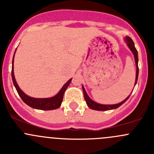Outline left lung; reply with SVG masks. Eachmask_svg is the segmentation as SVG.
I'll return each mask as SVG.
<instances>
[{"label": "left lung", "mask_w": 154, "mask_h": 154, "mask_svg": "<svg viewBox=\"0 0 154 154\" xmlns=\"http://www.w3.org/2000/svg\"><path fill=\"white\" fill-rule=\"evenodd\" d=\"M125 42L127 43V47L130 48V50L131 51V52L133 53V56H134L135 59V63H136V81H135V86H136V83H137L138 80V76H139V66H138V62H139V58H138V52L136 48H135V45L133 41L132 40V38L130 37L127 36L125 38ZM82 88H83V94H84V98L86 102V104L88 105V106L89 107L90 109L94 110H97V111H106V110H110V109H115L118 108L120 106H122L126 100L130 97V94L123 101H122L119 103H116V104H100V103H96L95 101H94L93 100H91L88 95L87 94L86 90H85L84 86H82Z\"/></svg>", "instance_id": "1"}]
</instances>
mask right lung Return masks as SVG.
I'll use <instances>...</instances> for the list:
<instances>
[{"instance_id":"add662e5","label":"right lung","mask_w":154,"mask_h":154,"mask_svg":"<svg viewBox=\"0 0 154 154\" xmlns=\"http://www.w3.org/2000/svg\"><path fill=\"white\" fill-rule=\"evenodd\" d=\"M16 51V50H15ZM15 54L13 55V59H12V78L13 84L15 86V88L17 90V92L19 94L20 97L22 99L23 101L28 105L29 106L32 107L33 109H41V110H53L58 109L59 107L61 106V103L63 102V95H64V92L69 86L70 83L71 81V79L69 80L62 87L61 89L60 90L58 93L56 94L55 96L51 97H47V98H35V97H29V96L26 94L21 88L18 86V83H17L16 80H15V75H14V57H15Z\"/></svg>"}]
</instances>
